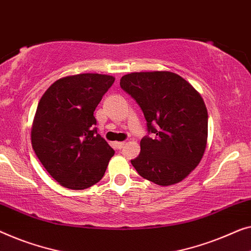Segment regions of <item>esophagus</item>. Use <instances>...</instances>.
I'll return each instance as SVG.
<instances>
[{"label": "esophagus", "mask_w": 251, "mask_h": 251, "mask_svg": "<svg viewBox=\"0 0 251 251\" xmlns=\"http://www.w3.org/2000/svg\"><path fill=\"white\" fill-rule=\"evenodd\" d=\"M125 145H126L125 141H117V143H115V146H117L118 150H121V148H123Z\"/></svg>", "instance_id": "1"}]
</instances>
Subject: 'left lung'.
Returning <instances> with one entry per match:
<instances>
[{
    "label": "left lung",
    "mask_w": 251,
    "mask_h": 251,
    "mask_svg": "<svg viewBox=\"0 0 251 251\" xmlns=\"http://www.w3.org/2000/svg\"><path fill=\"white\" fill-rule=\"evenodd\" d=\"M120 86L140 106L152 136L141 139L133 168L158 186L182 181L206 150L208 114L201 94L169 71L132 72L123 75Z\"/></svg>",
    "instance_id": "8db88e82"
}]
</instances>
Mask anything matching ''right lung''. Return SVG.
I'll list each match as a JSON object with an SVG mask.
<instances>
[{"label":"right lung","mask_w":251,"mask_h":251,"mask_svg":"<svg viewBox=\"0 0 251 251\" xmlns=\"http://www.w3.org/2000/svg\"><path fill=\"white\" fill-rule=\"evenodd\" d=\"M114 80L99 74L69 75L50 85L39 100L31 145L61 186L81 190L103 177L114 151L97 133L94 111Z\"/></svg>","instance_id":"obj_1"}]
</instances>
